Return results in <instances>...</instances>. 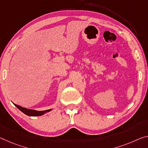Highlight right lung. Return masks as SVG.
<instances>
[{
  "label": "right lung",
  "mask_w": 148,
  "mask_h": 148,
  "mask_svg": "<svg viewBox=\"0 0 148 148\" xmlns=\"http://www.w3.org/2000/svg\"><path fill=\"white\" fill-rule=\"evenodd\" d=\"M14 105L18 108L20 111H22L23 113L26 114L27 116H41L43 115L46 112H48L49 111H52V109H48V110H45V111H36V110H33V109H26V108L22 107L21 106H19V105H16L14 103Z\"/></svg>",
  "instance_id": "right-lung-1"
}]
</instances>
